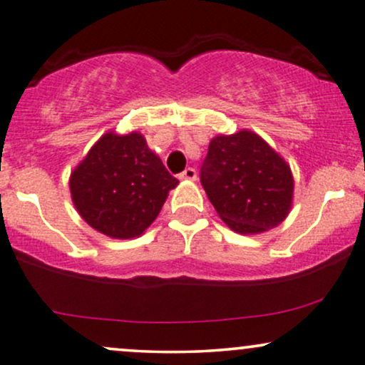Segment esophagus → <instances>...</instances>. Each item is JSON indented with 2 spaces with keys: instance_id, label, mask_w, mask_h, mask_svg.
I'll list each match as a JSON object with an SVG mask.
<instances>
[{
  "instance_id": "34e87169",
  "label": "esophagus",
  "mask_w": 365,
  "mask_h": 365,
  "mask_svg": "<svg viewBox=\"0 0 365 365\" xmlns=\"http://www.w3.org/2000/svg\"><path fill=\"white\" fill-rule=\"evenodd\" d=\"M180 180H188V182H194V180H197V171L194 168H187L183 173H180Z\"/></svg>"
}]
</instances>
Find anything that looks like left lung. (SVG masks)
Returning a JSON list of instances; mask_svg holds the SVG:
<instances>
[{"mask_svg": "<svg viewBox=\"0 0 365 365\" xmlns=\"http://www.w3.org/2000/svg\"><path fill=\"white\" fill-rule=\"evenodd\" d=\"M200 182L219 217L240 235L269 231L291 212V166L253 130L212 138Z\"/></svg>", "mask_w": 365, "mask_h": 365, "instance_id": "1", "label": "left lung"}]
</instances>
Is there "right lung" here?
<instances>
[{"label": "right lung", "mask_w": 365, "mask_h": 365, "mask_svg": "<svg viewBox=\"0 0 365 365\" xmlns=\"http://www.w3.org/2000/svg\"><path fill=\"white\" fill-rule=\"evenodd\" d=\"M178 180L144 135L105 133L69 177L78 214L108 238H138L153 225Z\"/></svg>", "instance_id": "add662e5"}]
</instances>
